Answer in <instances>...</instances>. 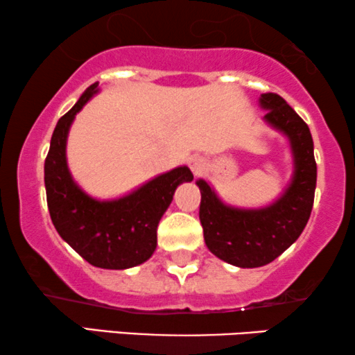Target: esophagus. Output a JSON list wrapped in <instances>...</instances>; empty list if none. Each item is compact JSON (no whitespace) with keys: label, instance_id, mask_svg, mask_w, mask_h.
<instances>
[{"label":"esophagus","instance_id":"obj_1","mask_svg":"<svg viewBox=\"0 0 355 355\" xmlns=\"http://www.w3.org/2000/svg\"><path fill=\"white\" fill-rule=\"evenodd\" d=\"M188 165H190V168L193 170V173L195 175H200L205 172V168L208 167V162H206L205 157L201 155H193L190 160H188Z\"/></svg>","mask_w":355,"mask_h":355}]
</instances>
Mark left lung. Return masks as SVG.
<instances>
[{"instance_id": "1", "label": "left lung", "mask_w": 355, "mask_h": 355, "mask_svg": "<svg viewBox=\"0 0 355 355\" xmlns=\"http://www.w3.org/2000/svg\"><path fill=\"white\" fill-rule=\"evenodd\" d=\"M259 103L267 111L263 119L290 141L295 172L284 195L266 208H234L224 205L205 180L196 182L206 245L241 268L267 266L285 252L303 232L315 201L316 160L308 124L277 93H263Z\"/></svg>"}]
</instances>
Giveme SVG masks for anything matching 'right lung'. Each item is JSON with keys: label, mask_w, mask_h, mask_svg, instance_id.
Listing matches in <instances>:
<instances>
[{"label": "right lung", "mask_w": 355, "mask_h": 355, "mask_svg": "<svg viewBox=\"0 0 355 355\" xmlns=\"http://www.w3.org/2000/svg\"><path fill=\"white\" fill-rule=\"evenodd\" d=\"M100 92L89 85L69 113L58 119L44 165L47 206L58 234L92 266L124 270L144 263L157 248V226L190 168L177 167L152 178L129 195L100 201L87 195L67 165V136L75 114Z\"/></svg>", "instance_id": "obj_1"}]
</instances>
